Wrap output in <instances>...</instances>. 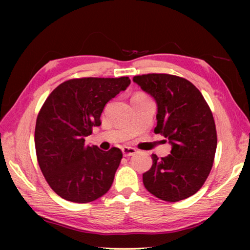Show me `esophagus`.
<instances>
[{
  "mask_svg": "<svg viewBox=\"0 0 250 250\" xmlns=\"http://www.w3.org/2000/svg\"><path fill=\"white\" fill-rule=\"evenodd\" d=\"M122 153L125 156H131L137 153V149H134L132 146H124L122 147Z\"/></svg>",
  "mask_w": 250,
  "mask_h": 250,
  "instance_id": "1",
  "label": "esophagus"
}]
</instances>
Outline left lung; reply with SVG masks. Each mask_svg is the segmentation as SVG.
I'll return each mask as SVG.
<instances>
[{"instance_id": "1", "label": "left lung", "mask_w": 250, "mask_h": 250, "mask_svg": "<svg viewBox=\"0 0 250 250\" xmlns=\"http://www.w3.org/2000/svg\"><path fill=\"white\" fill-rule=\"evenodd\" d=\"M133 82L155 100V133L167 138L171 154H152V167L143 184L160 200H185L200 189L208 176L217 146L216 126L201 91L184 78L167 74L134 76Z\"/></svg>"}]
</instances>
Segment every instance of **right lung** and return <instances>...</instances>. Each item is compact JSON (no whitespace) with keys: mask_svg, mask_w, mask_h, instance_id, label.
Here are the masks:
<instances>
[{"mask_svg":"<svg viewBox=\"0 0 250 250\" xmlns=\"http://www.w3.org/2000/svg\"><path fill=\"white\" fill-rule=\"evenodd\" d=\"M131 80L120 78H79L59 84L37 116L35 147L42 173L53 191L74 203H89L111 188L122 152L86 146L92 126L108 101L125 90Z\"/></svg>","mask_w":250,"mask_h":250,"instance_id":"obj_1","label":"right lung"}]
</instances>
